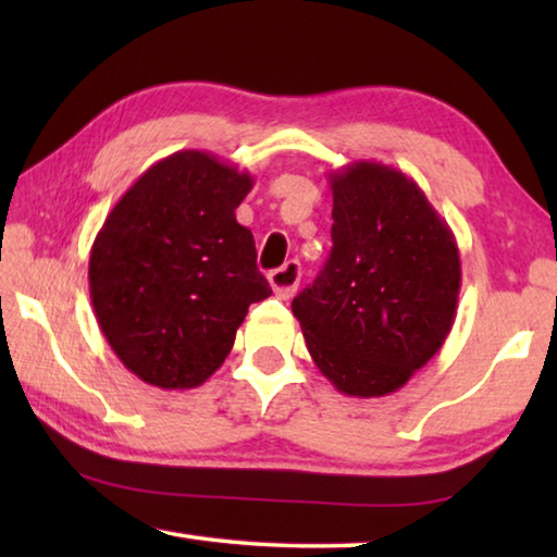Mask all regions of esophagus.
I'll use <instances>...</instances> for the list:
<instances>
[{
  "label": "esophagus",
  "instance_id": "obj_1",
  "mask_svg": "<svg viewBox=\"0 0 557 557\" xmlns=\"http://www.w3.org/2000/svg\"><path fill=\"white\" fill-rule=\"evenodd\" d=\"M299 277H301V268H299L297 260L285 262V265L272 270L268 275L272 292H275L280 299H289L292 295H295L297 285H299Z\"/></svg>",
  "mask_w": 557,
  "mask_h": 557
}]
</instances>
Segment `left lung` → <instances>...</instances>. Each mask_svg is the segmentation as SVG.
Here are the masks:
<instances>
[{"label":"left lung","instance_id":"left-lung-1","mask_svg":"<svg viewBox=\"0 0 557 557\" xmlns=\"http://www.w3.org/2000/svg\"><path fill=\"white\" fill-rule=\"evenodd\" d=\"M332 256L292 301L317 369L354 398H381L435 356L457 317L455 233L408 174L351 162L329 174Z\"/></svg>","mask_w":557,"mask_h":557}]
</instances>
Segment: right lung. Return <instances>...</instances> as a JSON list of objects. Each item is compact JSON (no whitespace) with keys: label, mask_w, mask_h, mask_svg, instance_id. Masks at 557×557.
<instances>
[{"label":"right lung","mask_w":557,"mask_h":557,"mask_svg":"<svg viewBox=\"0 0 557 557\" xmlns=\"http://www.w3.org/2000/svg\"><path fill=\"white\" fill-rule=\"evenodd\" d=\"M256 184L201 149L159 159L90 248V301L122 366L162 391L211 379L252 301L272 295L235 209Z\"/></svg>","instance_id":"add662e5"}]
</instances>
